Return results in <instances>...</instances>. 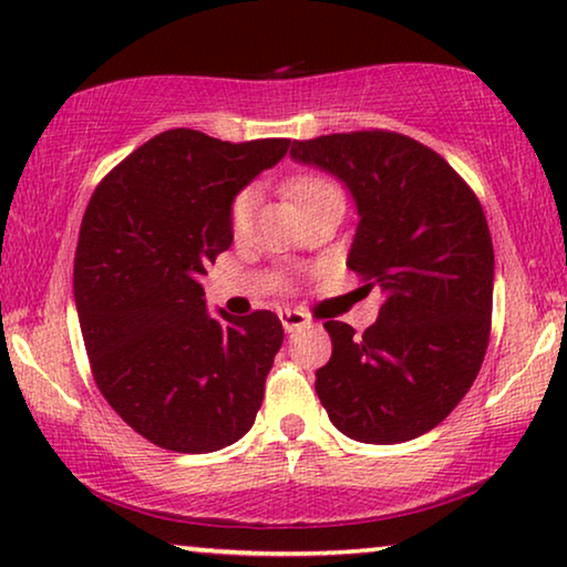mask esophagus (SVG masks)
Returning a JSON list of instances; mask_svg holds the SVG:
<instances>
[{"mask_svg": "<svg viewBox=\"0 0 567 567\" xmlns=\"http://www.w3.org/2000/svg\"><path fill=\"white\" fill-rule=\"evenodd\" d=\"M278 317H281L286 332L301 330V328H307V324H309V317L305 312H299V309H284V312Z\"/></svg>", "mask_w": 567, "mask_h": 567, "instance_id": "esophagus-1", "label": "esophagus"}]
</instances>
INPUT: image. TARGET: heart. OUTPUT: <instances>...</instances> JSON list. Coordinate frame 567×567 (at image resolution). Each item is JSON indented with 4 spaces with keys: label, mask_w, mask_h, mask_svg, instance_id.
Masks as SVG:
<instances>
[{
    "label": "heart",
    "mask_w": 567,
    "mask_h": 567,
    "mask_svg": "<svg viewBox=\"0 0 567 567\" xmlns=\"http://www.w3.org/2000/svg\"><path fill=\"white\" fill-rule=\"evenodd\" d=\"M286 196H289L293 204H297L299 212H307L309 206L317 204V200L324 196H332V193H340L336 183L330 181L328 175H317V173H305V175H293L284 183ZM255 196L252 188L239 190L229 204V224L235 231H245L250 227L252 212H255Z\"/></svg>",
    "instance_id": "1"
}]
</instances>
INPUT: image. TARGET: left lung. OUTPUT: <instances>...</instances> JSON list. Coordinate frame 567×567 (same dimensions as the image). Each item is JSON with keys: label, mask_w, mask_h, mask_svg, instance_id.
Listing matches in <instances>:
<instances>
[{"label": "left lung", "mask_w": 567, "mask_h": 567, "mask_svg": "<svg viewBox=\"0 0 567 567\" xmlns=\"http://www.w3.org/2000/svg\"><path fill=\"white\" fill-rule=\"evenodd\" d=\"M291 157L336 175L355 200L348 268L384 293L363 336L328 320L332 355L317 398L363 444L436 429L483 367L493 315V239L483 206L452 165L394 131L293 142Z\"/></svg>", "instance_id": "left-lung-1"}]
</instances>
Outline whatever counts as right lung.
Wrapping results in <instances>:
<instances>
[{
    "label": "right lung",
    "mask_w": 567,
    "mask_h": 567,
    "mask_svg": "<svg viewBox=\"0 0 567 567\" xmlns=\"http://www.w3.org/2000/svg\"><path fill=\"white\" fill-rule=\"evenodd\" d=\"M289 144L165 131L113 167L84 212L74 301L92 374L107 405L169 452L235 444L260 410L281 320L212 317L200 276L235 237L231 198Z\"/></svg>",
    "instance_id": "obj_1"
}]
</instances>
